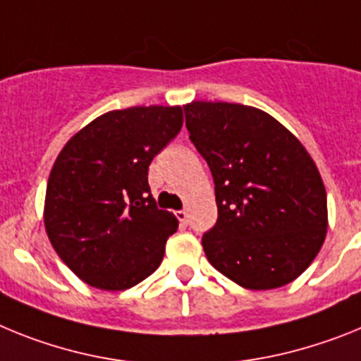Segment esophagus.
<instances>
[{
	"label": "esophagus",
	"instance_id": "34e87169",
	"mask_svg": "<svg viewBox=\"0 0 361 361\" xmlns=\"http://www.w3.org/2000/svg\"><path fill=\"white\" fill-rule=\"evenodd\" d=\"M176 218L180 219V221H181V224H183V225L189 224V212L185 211V209H183V211H176Z\"/></svg>",
	"mask_w": 361,
	"mask_h": 361
}]
</instances>
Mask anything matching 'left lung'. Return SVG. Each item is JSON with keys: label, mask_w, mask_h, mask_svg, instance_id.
<instances>
[{"label": "left lung", "mask_w": 361, "mask_h": 361, "mask_svg": "<svg viewBox=\"0 0 361 361\" xmlns=\"http://www.w3.org/2000/svg\"><path fill=\"white\" fill-rule=\"evenodd\" d=\"M183 111L214 178L218 219L202 238L207 259L245 289L296 280L327 233V194L305 147L255 106L192 102Z\"/></svg>", "instance_id": "1"}]
</instances>
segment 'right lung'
Returning <instances> with one entry per match:
<instances>
[{
	"instance_id": "add662e5",
	"label": "right lung",
	"mask_w": 361,
	"mask_h": 361,
	"mask_svg": "<svg viewBox=\"0 0 361 361\" xmlns=\"http://www.w3.org/2000/svg\"><path fill=\"white\" fill-rule=\"evenodd\" d=\"M183 125L181 106H130L90 121L50 171L45 228L78 278L125 290L161 263L178 219L156 205L149 165Z\"/></svg>"
}]
</instances>
